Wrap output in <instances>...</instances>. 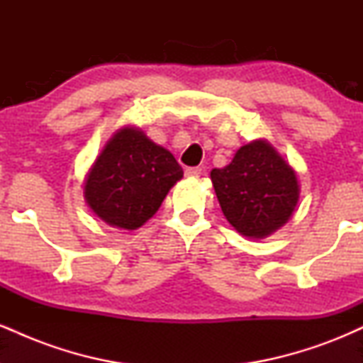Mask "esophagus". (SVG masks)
I'll use <instances>...</instances> for the list:
<instances>
[{
  "instance_id": "obj_1",
  "label": "esophagus",
  "mask_w": 363,
  "mask_h": 363,
  "mask_svg": "<svg viewBox=\"0 0 363 363\" xmlns=\"http://www.w3.org/2000/svg\"><path fill=\"white\" fill-rule=\"evenodd\" d=\"M201 174H203L201 167H187L186 169V176H189V177H199Z\"/></svg>"
}]
</instances>
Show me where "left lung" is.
<instances>
[{
	"label": "left lung",
	"instance_id": "8db88e82",
	"mask_svg": "<svg viewBox=\"0 0 363 363\" xmlns=\"http://www.w3.org/2000/svg\"><path fill=\"white\" fill-rule=\"evenodd\" d=\"M227 222L247 239H266L294 215L301 198L297 172L268 140L237 150L228 165L210 172Z\"/></svg>",
	"mask_w": 363,
	"mask_h": 363
}]
</instances>
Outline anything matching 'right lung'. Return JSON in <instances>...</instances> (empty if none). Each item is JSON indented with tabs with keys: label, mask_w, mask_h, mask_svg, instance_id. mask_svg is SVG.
<instances>
[{
	"label": "right lung",
	"mask_w": 363,
	"mask_h": 363,
	"mask_svg": "<svg viewBox=\"0 0 363 363\" xmlns=\"http://www.w3.org/2000/svg\"><path fill=\"white\" fill-rule=\"evenodd\" d=\"M184 172L167 148L138 126L119 128L83 182L86 205L102 222L136 230L157 213L165 196Z\"/></svg>",
	"instance_id": "1"
}]
</instances>
